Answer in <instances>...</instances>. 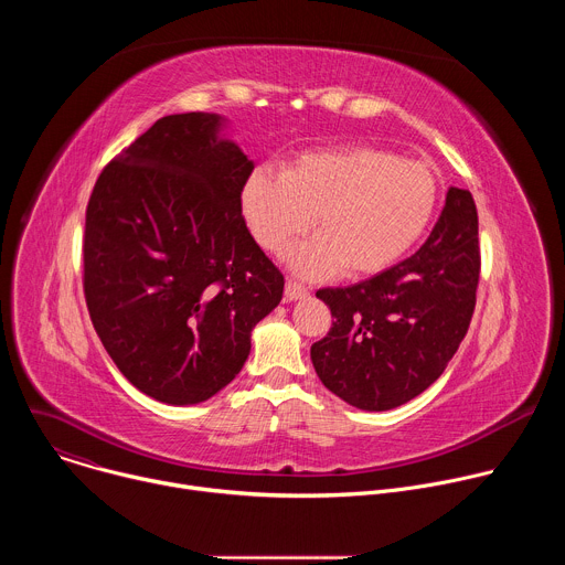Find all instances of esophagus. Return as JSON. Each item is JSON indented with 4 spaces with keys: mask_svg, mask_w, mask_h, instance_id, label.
I'll use <instances>...</instances> for the list:
<instances>
[{
    "mask_svg": "<svg viewBox=\"0 0 565 565\" xmlns=\"http://www.w3.org/2000/svg\"><path fill=\"white\" fill-rule=\"evenodd\" d=\"M284 297H286L288 301H297V299L308 297V290H306L301 284L288 279V281H286V288H284Z\"/></svg>",
    "mask_w": 565,
    "mask_h": 565,
    "instance_id": "1",
    "label": "esophagus"
}]
</instances>
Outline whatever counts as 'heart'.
<instances>
[{
	"mask_svg": "<svg viewBox=\"0 0 565 565\" xmlns=\"http://www.w3.org/2000/svg\"><path fill=\"white\" fill-rule=\"evenodd\" d=\"M238 205L253 238L275 255L303 236L315 216L317 236L290 257L292 270L308 279L338 270L360 279L416 248L438 205V179L423 160L347 145L303 151L281 174L255 170Z\"/></svg>",
	"mask_w": 565,
	"mask_h": 565,
	"instance_id": "1",
	"label": "heart"
}]
</instances>
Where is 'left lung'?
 <instances>
[{"label": "left lung", "mask_w": 565, "mask_h": 565, "mask_svg": "<svg viewBox=\"0 0 565 565\" xmlns=\"http://www.w3.org/2000/svg\"><path fill=\"white\" fill-rule=\"evenodd\" d=\"M478 273L473 199L449 188L418 253L366 281L317 290L333 315L329 335L310 347L321 384L362 412H388L420 395L469 329Z\"/></svg>", "instance_id": "obj_1"}]
</instances>
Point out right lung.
<instances>
[{"mask_svg":"<svg viewBox=\"0 0 565 565\" xmlns=\"http://www.w3.org/2000/svg\"><path fill=\"white\" fill-rule=\"evenodd\" d=\"M225 127L205 111L156 120L103 170L87 207L94 329L138 391L174 407L236 377L284 295L241 216L255 163Z\"/></svg>","mask_w":565,"mask_h":565,"instance_id":"right-lung-1","label":"right lung"}]
</instances>
